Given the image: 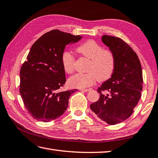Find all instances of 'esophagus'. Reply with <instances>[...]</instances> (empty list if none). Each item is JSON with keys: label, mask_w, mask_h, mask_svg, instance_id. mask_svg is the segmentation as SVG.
<instances>
[{"label": "esophagus", "mask_w": 158, "mask_h": 158, "mask_svg": "<svg viewBox=\"0 0 158 158\" xmlns=\"http://www.w3.org/2000/svg\"><path fill=\"white\" fill-rule=\"evenodd\" d=\"M81 90L83 92H88V91H90L91 89H81Z\"/></svg>", "instance_id": "1"}]
</instances>
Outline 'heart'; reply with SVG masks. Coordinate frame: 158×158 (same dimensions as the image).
<instances>
[{
    "instance_id": "1",
    "label": "heart",
    "mask_w": 158,
    "mask_h": 158,
    "mask_svg": "<svg viewBox=\"0 0 158 158\" xmlns=\"http://www.w3.org/2000/svg\"><path fill=\"white\" fill-rule=\"evenodd\" d=\"M77 53L89 60L85 73H78L69 79V85L77 88H86L97 81L109 79L116 69V57L112 50L103 48L100 44L93 40H86L77 46ZM61 64L68 74L74 71L75 57L70 52L65 51L61 55Z\"/></svg>"
}]
</instances>
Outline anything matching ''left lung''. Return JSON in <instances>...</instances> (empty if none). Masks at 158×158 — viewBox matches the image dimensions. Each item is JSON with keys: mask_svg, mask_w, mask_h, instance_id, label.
I'll return each instance as SVG.
<instances>
[{"mask_svg": "<svg viewBox=\"0 0 158 158\" xmlns=\"http://www.w3.org/2000/svg\"><path fill=\"white\" fill-rule=\"evenodd\" d=\"M102 41L115 55L116 69L98 88L100 98L90 108L100 119L115 125L134 112L143 90V70L137 54L121 38L104 35Z\"/></svg>", "mask_w": 158, "mask_h": 158, "instance_id": "obj_1", "label": "left lung"}]
</instances>
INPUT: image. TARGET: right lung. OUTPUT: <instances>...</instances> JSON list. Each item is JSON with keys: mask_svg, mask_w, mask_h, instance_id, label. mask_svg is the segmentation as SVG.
<instances>
[{"mask_svg": "<svg viewBox=\"0 0 158 158\" xmlns=\"http://www.w3.org/2000/svg\"><path fill=\"white\" fill-rule=\"evenodd\" d=\"M81 38L58 29L42 35L32 45L20 71V94L33 118L50 122L62 115L77 89L58 92L66 81L61 55L67 44Z\"/></svg>", "mask_w": 158, "mask_h": 158, "instance_id": "add662e5", "label": "right lung"}]
</instances>
